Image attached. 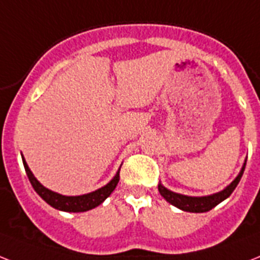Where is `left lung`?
<instances>
[{
  "instance_id": "obj_1",
  "label": "left lung",
  "mask_w": 260,
  "mask_h": 260,
  "mask_svg": "<svg viewBox=\"0 0 260 260\" xmlns=\"http://www.w3.org/2000/svg\"><path fill=\"white\" fill-rule=\"evenodd\" d=\"M246 161L244 160L243 167L242 170L238 174L235 179H234L231 183H230L225 188H223L221 191L216 192V193H212V195H207V196H188V195H181V193H178V192L171 191V189L166 188L161 183H159L157 188H159L160 195L163 196L164 199L168 202L172 206L178 207L179 210L181 211H187V212H207V211L212 210L214 207L218 206L219 203H221L223 200H225L229 198L231 193L234 192V189L236 188V185L242 179V175L244 172V168H246Z\"/></svg>"
}]
</instances>
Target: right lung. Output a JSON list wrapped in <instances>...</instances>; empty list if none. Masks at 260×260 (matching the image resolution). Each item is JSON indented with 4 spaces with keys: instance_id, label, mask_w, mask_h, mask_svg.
<instances>
[{
    "instance_id": "1",
    "label": "right lung",
    "mask_w": 260,
    "mask_h": 260,
    "mask_svg": "<svg viewBox=\"0 0 260 260\" xmlns=\"http://www.w3.org/2000/svg\"><path fill=\"white\" fill-rule=\"evenodd\" d=\"M22 163H24L27 178H29V181H30L31 187L35 188V191L37 192L49 206H52L53 208H56V210L65 211V212H85V211H89L92 210V208H96L97 206H100V204L111 195L120 180L119 170L116 172L115 176H113V179L109 181L108 184H105L104 187H101V188L96 189V191L93 192H89V193H84V195L67 196L61 195L58 192H54L52 191V189L44 187V185L35 178V175H33V172L30 171L27 163L25 161L24 156H22Z\"/></svg>"
}]
</instances>
